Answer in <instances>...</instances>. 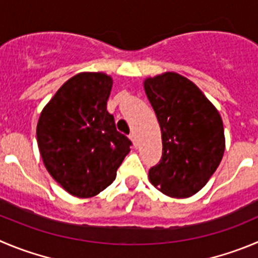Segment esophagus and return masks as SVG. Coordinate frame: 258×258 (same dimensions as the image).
I'll return each mask as SVG.
<instances>
[{
  "mask_svg": "<svg viewBox=\"0 0 258 258\" xmlns=\"http://www.w3.org/2000/svg\"><path fill=\"white\" fill-rule=\"evenodd\" d=\"M130 140L132 141V143H134V145L136 146L137 145V140H136V135L134 134V132H132V134H130Z\"/></svg>",
  "mask_w": 258,
  "mask_h": 258,
  "instance_id": "34e87169",
  "label": "esophagus"
}]
</instances>
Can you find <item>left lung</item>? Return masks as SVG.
I'll list each match as a JSON object with an SVG mask.
<instances>
[{"mask_svg":"<svg viewBox=\"0 0 258 258\" xmlns=\"http://www.w3.org/2000/svg\"><path fill=\"white\" fill-rule=\"evenodd\" d=\"M144 86L163 143L162 158L150 168L149 179L167 196H192L208 183L223 158L220 114L192 81L174 72L146 79Z\"/></svg>","mask_w":258,"mask_h":258,"instance_id":"left-lung-1","label":"left lung"}]
</instances>
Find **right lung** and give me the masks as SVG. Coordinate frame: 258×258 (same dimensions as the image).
Listing matches in <instances>:
<instances>
[{
    "instance_id": "1",
    "label": "right lung",
    "mask_w": 258,
    "mask_h": 258,
    "mask_svg": "<svg viewBox=\"0 0 258 258\" xmlns=\"http://www.w3.org/2000/svg\"><path fill=\"white\" fill-rule=\"evenodd\" d=\"M112 84L100 72L76 75L40 113L37 139L43 163L76 197L95 196L107 188L132 145L107 110Z\"/></svg>"
}]
</instances>
